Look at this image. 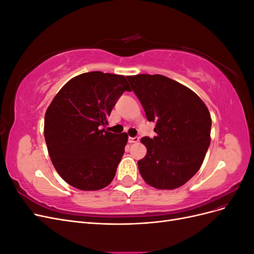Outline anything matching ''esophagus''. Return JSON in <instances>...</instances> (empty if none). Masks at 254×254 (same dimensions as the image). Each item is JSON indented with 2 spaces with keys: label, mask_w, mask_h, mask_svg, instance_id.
Returning <instances> with one entry per match:
<instances>
[{
  "label": "esophagus",
  "mask_w": 254,
  "mask_h": 254,
  "mask_svg": "<svg viewBox=\"0 0 254 254\" xmlns=\"http://www.w3.org/2000/svg\"><path fill=\"white\" fill-rule=\"evenodd\" d=\"M139 136H134V137H129V139H128V142L130 143V144H131V143H137V142H139Z\"/></svg>",
  "instance_id": "obj_1"
}]
</instances>
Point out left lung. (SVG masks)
<instances>
[{"label":"left lung","instance_id":"8db88e82","mask_svg":"<svg viewBox=\"0 0 254 254\" xmlns=\"http://www.w3.org/2000/svg\"><path fill=\"white\" fill-rule=\"evenodd\" d=\"M143 106L146 118L156 124V136H144L146 156L137 166L144 181L158 190L186 184L201 167L211 143L209 109L195 92L163 75L127 76Z\"/></svg>","mask_w":254,"mask_h":254}]
</instances>
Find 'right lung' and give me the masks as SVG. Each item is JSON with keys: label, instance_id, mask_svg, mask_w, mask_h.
Returning <instances> with one entry per match:
<instances>
[{"label": "right lung", "instance_id": "1", "mask_svg": "<svg viewBox=\"0 0 254 254\" xmlns=\"http://www.w3.org/2000/svg\"><path fill=\"white\" fill-rule=\"evenodd\" d=\"M130 91L125 76L83 73L59 90L45 112L44 137L55 170L81 190L109 186L124 155L128 134L103 126L119 97Z\"/></svg>", "mask_w": 254, "mask_h": 254}]
</instances>
